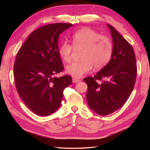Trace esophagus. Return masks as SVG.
Returning <instances> with one entry per match:
<instances>
[{"mask_svg":"<svg viewBox=\"0 0 150 150\" xmlns=\"http://www.w3.org/2000/svg\"><path fill=\"white\" fill-rule=\"evenodd\" d=\"M81 80H79V79H75V78H73V79H72V81H73V83H77V82H79Z\"/></svg>","mask_w":150,"mask_h":150,"instance_id":"esophagus-1","label":"esophagus"}]
</instances>
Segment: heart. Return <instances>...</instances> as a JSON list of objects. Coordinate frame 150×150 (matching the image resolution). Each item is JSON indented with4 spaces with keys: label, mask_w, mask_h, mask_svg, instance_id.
I'll return each mask as SVG.
<instances>
[{
    "label": "heart",
    "mask_w": 150,
    "mask_h": 150,
    "mask_svg": "<svg viewBox=\"0 0 150 150\" xmlns=\"http://www.w3.org/2000/svg\"><path fill=\"white\" fill-rule=\"evenodd\" d=\"M71 44L64 42L59 47V54L66 62L71 59L75 48L83 49L80 62H73L67 67V73L75 79L81 78L90 71L93 66L96 69L105 67L111 59L113 44L108 36L91 28H84L75 32L72 35Z\"/></svg>",
    "instance_id": "obj_1"
}]
</instances>
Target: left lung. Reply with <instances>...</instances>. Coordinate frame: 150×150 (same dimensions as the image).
Listing matches in <instances>:
<instances>
[{
    "mask_svg": "<svg viewBox=\"0 0 150 150\" xmlns=\"http://www.w3.org/2000/svg\"><path fill=\"white\" fill-rule=\"evenodd\" d=\"M107 26L113 43L111 59L93 77L83 79L88 86V106L101 116L110 115L125 104L132 92L137 75L132 46L115 28ZM102 79L105 80L100 83Z\"/></svg>",
    "mask_w": 150,
    "mask_h": 150,
    "instance_id": "left-lung-1",
    "label": "left lung"
}]
</instances>
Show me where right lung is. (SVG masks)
Instances as JSON below:
<instances>
[{
	"label": "right lung",
	"instance_id": "1",
	"mask_svg": "<svg viewBox=\"0 0 150 150\" xmlns=\"http://www.w3.org/2000/svg\"><path fill=\"white\" fill-rule=\"evenodd\" d=\"M73 24H47L30 34L18 52L14 66L15 85L26 105L39 116H48L61 106L63 91L72 83L69 75L54 76L64 69L58 38Z\"/></svg>",
	"mask_w": 150,
	"mask_h": 150
}]
</instances>
